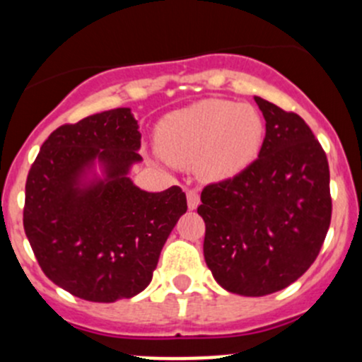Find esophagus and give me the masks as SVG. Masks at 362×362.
I'll return each mask as SVG.
<instances>
[{
    "label": "esophagus",
    "instance_id": "esophagus-1",
    "mask_svg": "<svg viewBox=\"0 0 362 362\" xmlns=\"http://www.w3.org/2000/svg\"><path fill=\"white\" fill-rule=\"evenodd\" d=\"M186 200H188V209L189 211H193V209L199 207L200 195L195 192V189H188V192H186Z\"/></svg>",
    "mask_w": 362,
    "mask_h": 362
}]
</instances>
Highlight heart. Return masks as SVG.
<instances>
[{
  "instance_id": "1",
  "label": "heart",
  "mask_w": 362,
  "mask_h": 362,
  "mask_svg": "<svg viewBox=\"0 0 362 362\" xmlns=\"http://www.w3.org/2000/svg\"><path fill=\"white\" fill-rule=\"evenodd\" d=\"M264 122L256 107L207 99L177 110L156 127V148L169 162L192 165L200 180H232L262 151Z\"/></svg>"
}]
</instances>
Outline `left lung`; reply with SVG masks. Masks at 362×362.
<instances>
[{
	"label": "left lung",
	"instance_id": "obj_1",
	"mask_svg": "<svg viewBox=\"0 0 362 362\" xmlns=\"http://www.w3.org/2000/svg\"><path fill=\"white\" fill-rule=\"evenodd\" d=\"M267 122L258 160L204 188V258L223 289L264 296L288 288L317 258L331 221L329 165L296 113L255 95Z\"/></svg>",
	"mask_w": 362,
	"mask_h": 362
}]
</instances>
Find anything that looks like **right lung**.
<instances>
[{
  "mask_svg": "<svg viewBox=\"0 0 362 362\" xmlns=\"http://www.w3.org/2000/svg\"><path fill=\"white\" fill-rule=\"evenodd\" d=\"M130 107L90 115L48 136L25 182L24 230L52 282L87 301L113 303L148 288L160 252L186 212L180 186L146 192Z\"/></svg>",
  "mask_w": 362,
  "mask_h": 362,
  "instance_id": "add662e5",
  "label": "right lung"
}]
</instances>
